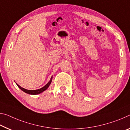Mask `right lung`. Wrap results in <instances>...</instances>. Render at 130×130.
<instances>
[{"label":"right lung","instance_id":"add662e5","mask_svg":"<svg viewBox=\"0 0 130 130\" xmlns=\"http://www.w3.org/2000/svg\"><path fill=\"white\" fill-rule=\"evenodd\" d=\"M52 79H53V77H51V79L50 81H49L47 84H46V85H45L44 87H43L42 88H40V89H38V90H26V89H25V88H22L20 86L18 85V84H17V85L18 87H19L21 90H22V91H23L24 92H26V93L29 94H31V95H36V94H39L41 93V92H43L45 90H46L48 87H49V86L50 85V84L51 83V82H52Z\"/></svg>","mask_w":130,"mask_h":130}]
</instances>
